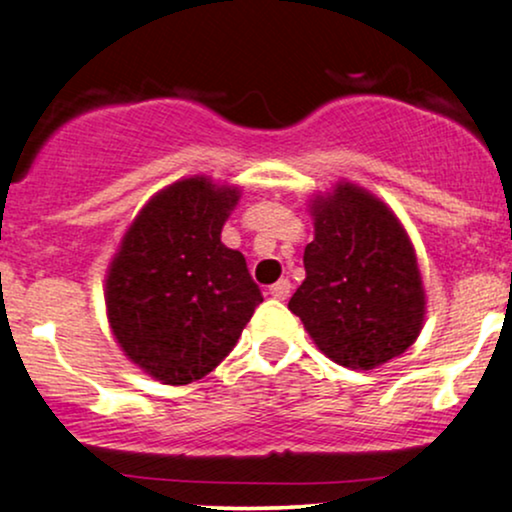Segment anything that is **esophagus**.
<instances>
[{"instance_id": "1", "label": "esophagus", "mask_w": 512, "mask_h": 512, "mask_svg": "<svg viewBox=\"0 0 512 512\" xmlns=\"http://www.w3.org/2000/svg\"><path fill=\"white\" fill-rule=\"evenodd\" d=\"M269 293H272L274 298H279V301H284V298L291 296V281L289 279H279L276 284L269 286Z\"/></svg>"}]
</instances>
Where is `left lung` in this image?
<instances>
[{"instance_id":"obj_1","label":"left lung","mask_w":512,"mask_h":512,"mask_svg":"<svg viewBox=\"0 0 512 512\" xmlns=\"http://www.w3.org/2000/svg\"><path fill=\"white\" fill-rule=\"evenodd\" d=\"M313 216L289 310L339 366L370 370L404 354L424 327L426 296L402 223L349 182L315 199Z\"/></svg>"}]
</instances>
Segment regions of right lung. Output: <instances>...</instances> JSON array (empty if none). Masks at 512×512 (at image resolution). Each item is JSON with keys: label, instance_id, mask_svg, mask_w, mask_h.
Listing matches in <instances>:
<instances>
[{"label": "right lung", "instance_id": "add662e5", "mask_svg": "<svg viewBox=\"0 0 512 512\" xmlns=\"http://www.w3.org/2000/svg\"><path fill=\"white\" fill-rule=\"evenodd\" d=\"M238 190L187 178L158 192L122 238L105 279L122 351L166 385L204 378L262 303L245 257L221 243Z\"/></svg>", "mask_w": 512, "mask_h": 512}]
</instances>
